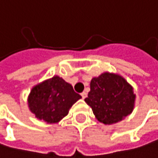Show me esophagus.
I'll return each mask as SVG.
<instances>
[{
  "label": "esophagus",
  "instance_id": "obj_1",
  "mask_svg": "<svg viewBox=\"0 0 158 158\" xmlns=\"http://www.w3.org/2000/svg\"><path fill=\"white\" fill-rule=\"evenodd\" d=\"M81 97H82L83 99H85V98H87V93H86V92H82V93H81Z\"/></svg>",
  "mask_w": 158,
  "mask_h": 158
}]
</instances>
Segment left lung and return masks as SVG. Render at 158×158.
<instances>
[{
	"mask_svg": "<svg viewBox=\"0 0 158 158\" xmlns=\"http://www.w3.org/2000/svg\"><path fill=\"white\" fill-rule=\"evenodd\" d=\"M133 88L122 76L104 72L93 78L85 102L92 108L100 123L114 124L123 120L133 111Z\"/></svg>",
	"mask_w": 158,
	"mask_h": 158,
	"instance_id": "left-lung-1",
	"label": "left lung"
}]
</instances>
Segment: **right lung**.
Wrapping results in <instances>:
<instances>
[{
    "mask_svg": "<svg viewBox=\"0 0 158 158\" xmlns=\"http://www.w3.org/2000/svg\"><path fill=\"white\" fill-rule=\"evenodd\" d=\"M80 98L81 96L73 90L70 84L59 76H54L31 89L27 104L37 119L47 123H57Z\"/></svg>",
    "mask_w": 158,
    "mask_h": 158,
    "instance_id": "obj_1",
    "label": "right lung"
}]
</instances>
